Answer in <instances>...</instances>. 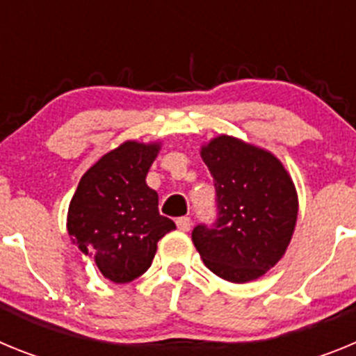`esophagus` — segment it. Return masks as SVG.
<instances>
[{
	"instance_id": "1",
	"label": "esophagus",
	"mask_w": 356,
	"mask_h": 356,
	"mask_svg": "<svg viewBox=\"0 0 356 356\" xmlns=\"http://www.w3.org/2000/svg\"><path fill=\"white\" fill-rule=\"evenodd\" d=\"M191 217H180V219H176V226H178V229L180 232H188L191 229Z\"/></svg>"
}]
</instances>
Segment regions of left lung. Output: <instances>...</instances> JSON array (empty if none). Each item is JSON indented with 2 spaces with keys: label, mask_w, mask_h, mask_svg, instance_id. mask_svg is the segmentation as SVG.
<instances>
[{
  "label": "left lung",
  "mask_w": 356,
  "mask_h": 356,
  "mask_svg": "<svg viewBox=\"0 0 356 356\" xmlns=\"http://www.w3.org/2000/svg\"><path fill=\"white\" fill-rule=\"evenodd\" d=\"M201 159L213 178L219 212L212 228H194V246L219 278H260L291 244L298 221L294 181L271 151L229 135L203 144Z\"/></svg>",
  "instance_id": "1"
}]
</instances>
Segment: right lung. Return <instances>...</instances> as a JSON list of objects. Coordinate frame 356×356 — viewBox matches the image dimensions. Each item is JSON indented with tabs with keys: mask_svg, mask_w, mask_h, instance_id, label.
Here are the masks:
<instances>
[{
	"mask_svg": "<svg viewBox=\"0 0 356 356\" xmlns=\"http://www.w3.org/2000/svg\"><path fill=\"white\" fill-rule=\"evenodd\" d=\"M159 151L160 143H122L81 176L69 203L72 244L94 257L97 269L114 284L146 273L156 242L176 229L169 217L160 216L159 194L146 184Z\"/></svg>",
	"mask_w": 356,
	"mask_h": 356,
	"instance_id": "add662e5",
	"label": "right lung"
}]
</instances>
